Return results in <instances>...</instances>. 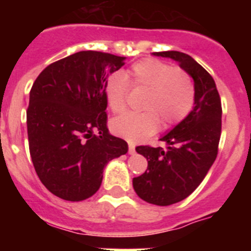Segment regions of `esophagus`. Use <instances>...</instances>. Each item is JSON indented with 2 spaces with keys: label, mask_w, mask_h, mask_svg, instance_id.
<instances>
[{
  "label": "esophagus",
  "mask_w": 251,
  "mask_h": 251,
  "mask_svg": "<svg viewBox=\"0 0 251 251\" xmlns=\"http://www.w3.org/2000/svg\"><path fill=\"white\" fill-rule=\"evenodd\" d=\"M128 145H129V150H128L129 154H134V153H136V150H134V145H133V143H128Z\"/></svg>",
  "instance_id": "obj_1"
}]
</instances>
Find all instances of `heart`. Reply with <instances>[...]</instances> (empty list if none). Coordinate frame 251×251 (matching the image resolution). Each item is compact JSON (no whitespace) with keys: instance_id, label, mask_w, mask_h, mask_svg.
I'll return each instance as SVG.
<instances>
[{"instance_id":"heart-1","label":"heart","mask_w":251,"mask_h":251,"mask_svg":"<svg viewBox=\"0 0 251 251\" xmlns=\"http://www.w3.org/2000/svg\"><path fill=\"white\" fill-rule=\"evenodd\" d=\"M128 80L133 89L146 93L142 100L145 112L126 113L113 119L110 129L130 143L152 136L161 121L167 128L181 123L194 109L196 89L191 75L182 68H174L161 60L145 59L133 64L127 76L118 72L106 79L105 99L113 113L126 109Z\"/></svg>"}]
</instances>
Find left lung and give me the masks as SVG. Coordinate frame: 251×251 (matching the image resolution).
Segmentation results:
<instances>
[{
  "mask_svg": "<svg viewBox=\"0 0 251 251\" xmlns=\"http://www.w3.org/2000/svg\"><path fill=\"white\" fill-rule=\"evenodd\" d=\"M170 57L194 79L196 97L191 113L162 137L167 148L139 146L148 167L133 178V188L146 202L168 206L179 202L199 187L217 156L221 136V100L214 79L190 55L179 51L153 52Z\"/></svg>",
  "mask_w": 251,
  "mask_h": 251,
  "instance_id": "8db88e82",
  "label": "left lung"
}]
</instances>
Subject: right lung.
<instances>
[{
	"instance_id": "obj_1",
	"label": "right lung",
	"mask_w": 251,
	"mask_h": 251,
	"mask_svg": "<svg viewBox=\"0 0 251 251\" xmlns=\"http://www.w3.org/2000/svg\"><path fill=\"white\" fill-rule=\"evenodd\" d=\"M123 56L79 51L50 64L30 92L28 147L40 181L55 196L83 201L98 191L103 170L128 152L106 128L105 83Z\"/></svg>"
}]
</instances>
